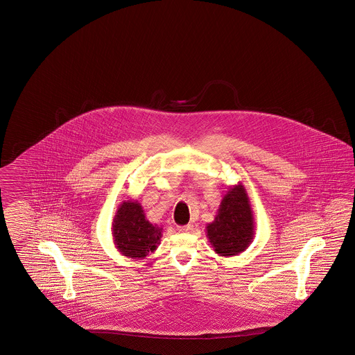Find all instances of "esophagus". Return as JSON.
Masks as SVG:
<instances>
[{"mask_svg":"<svg viewBox=\"0 0 355 355\" xmlns=\"http://www.w3.org/2000/svg\"><path fill=\"white\" fill-rule=\"evenodd\" d=\"M177 230H178L180 232H190V231L193 230V225L189 223V225H186V226H178Z\"/></svg>","mask_w":355,"mask_h":355,"instance_id":"34e87169","label":"esophagus"}]
</instances>
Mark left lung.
I'll use <instances>...</instances> for the list:
<instances>
[{"instance_id": "1", "label": "left lung", "mask_w": 355, "mask_h": 355, "mask_svg": "<svg viewBox=\"0 0 355 355\" xmlns=\"http://www.w3.org/2000/svg\"><path fill=\"white\" fill-rule=\"evenodd\" d=\"M206 236L219 256L244 252L255 236V218L245 187L230 186L213 222L206 226Z\"/></svg>"}]
</instances>
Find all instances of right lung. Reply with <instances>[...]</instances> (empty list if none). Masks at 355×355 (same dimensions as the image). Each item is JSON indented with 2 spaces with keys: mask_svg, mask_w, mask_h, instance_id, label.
Returning <instances> with one entry per match:
<instances>
[{
  "mask_svg": "<svg viewBox=\"0 0 355 355\" xmlns=\"http://www.w3.org/2000/svg\"><path fill=\"white\" fill-rule=\"evenodd\" d=\"M114 247L123 256L141 260L155 252L162 238V227L150 223L142 206L133 199L123 200L112 222Z\"/></svg>",
  "mask_w": 355,
  "mask_h": 355,
  "instance_id": "right-lung-1",
  "label": "right lung"
}]
</instances>
